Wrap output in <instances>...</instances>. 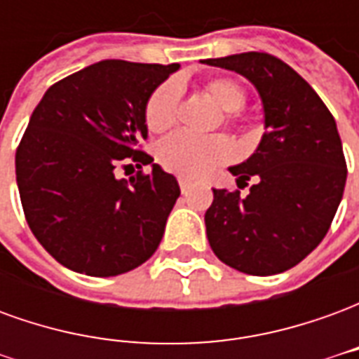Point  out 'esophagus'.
<instances>
[{"instance_id": "obj_1", "label": "esophagus", "mask_w": 359, "mask_h": 359, "mask_svg": "<svg viewBox=\"0 0 359 359\" xmlns=\"http://www.w3.org/2000/svg\"><path fill=\"white\" fill-rule=\"evenodd\" d=\"M179 187H180V192H182V194H188V192L192 190V184H190L187 179H179Z\"/></svg>"}]
</instances>
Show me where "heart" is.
Instances as JSON below:
<instances>
[{"mask_svg":"<svg viewBox=\"0 0 359 359\" xmlns=\"http://www.w3.org/2000/svg\"><path fill=\"white\" fill-rule=\"evenodd\" d=\"M208 94L219 103L226 113H236L246 102V92L238 82L229 76L211 79L205 84ZM180 86L179 82L169 81L154 90L146 103V125L151 133L167 130L177 118ZM159 161L165 169L177 172L187 179H203L219 165L234 156V148L225 136L202 138L190 133H175L161 140L157 148Z\"/></svg>","mask_w":359,"mask_h":359,"instance_id":"1","label":"heart"}]
</instances>
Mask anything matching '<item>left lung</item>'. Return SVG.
Wrapping results in <instances>:
<instances>
[{"mask_svg": "<svg viewBox=\"0 0 359 359\" xmlns=\"http://www.w3.org/2000/svg\"><path fill=\"white\" fill-rule=\"evenodd\" d=\"M202 63L248 79L262 97L265 123L256 151L229 167L236 182L256 177V184L248 196L213 190L208 241L233 269L277 275L317 248L339 210L346 161L337 123L316 90L275 55L248 51Z\"/></svg>", "mask_w": 359, "mask_h": 359, "instance_id": "obj_1", "label": "left lung"}]
</instances>
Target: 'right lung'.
<instances>
[{"label":"right lung","mask_w":359,"mask_h":359,"mask_svg":"<svg viewBox=\"0 0 359 359\" xmlns=\"http://www.w3.org/2000/svg\"><path fill=\"white\" fill-rule=\"evenodd\" d=\"M179 69L105 59L55 82L36 105L15 156L17 187L32 234L67 269L115 277L159 246L180 188L138 146L149 95ZM126 161L152 172L117 180Z\"/></svg>","instance_id":"obj_1"}]
</instances>
